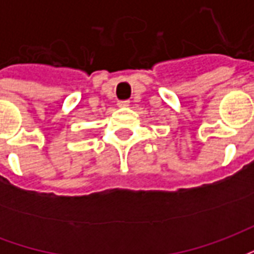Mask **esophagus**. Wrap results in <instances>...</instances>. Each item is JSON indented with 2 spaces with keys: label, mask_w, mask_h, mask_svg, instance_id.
<instances>
[{
  "label": "esophagus",
  "mask_w": 254,
  "mask_h": 254,
  "mask_svg": "<svg viewBox=\"0 0 254 254\" xmlns=\"http://www.w3.org/2000/svg\"><path fill=\"white\" fill-rule=\"evenodd\" d=\"M118 106H120V107H127V106H129V100H118Z\"/></svg>",
  "instance_id": "34e87169"
}]
</instances>
